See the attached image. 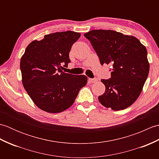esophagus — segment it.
Returning a JSON list of instances; mask_svg holds the SVG:
<instances>
[{"label": "esophagus", "mask_w": 159, "mask_h": 159, "mask_svg": "<svg viewBox=\"0 0 159 159\" xmlns=\"http://www.w3.org/2000/svg\"><path fill=\"white\" fill-rule=\"evenodd\" d=\"M89 81L90 83H96V82L98 81V79H97V78H94V79H89Z\"/></svg>", "instance_id": "obj_1"}]
</instances>
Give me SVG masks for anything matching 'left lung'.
Returning a JSON list of instances; mask_svg holds the SVG:
<instances>
[{"label": "left lung", "instance_id": "obj_1", "mask_svg": "<svg viewBox=\"0 0 159 159\" xmlns=\"http://www.w3.org/2000/svg\"><path fill=\"white\" fill-rule=\"evenodd\" d=\"M98 56L100 64H111V79H102L106 89L98 97L107 108L120 111L139 96L149 73L147 50L133 36L112 30H92L84 34Z\"/></svg>", "mask_w": 159, "mask_h": 159}]
</instances>
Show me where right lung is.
Segmentation results:
<instances>
[{"instance_id":"right-lung-1","label":"right lung","mask_w":159,"mask_h":159,"mask_svg":"<svg viewBox=\"0 0 159 159\" xmlns=\"http://www.w3.org/2000/svg\"><path fill=\"white\" fill-rule=\"evenodd\" d=\"M79 33L67 31L44 35L26 47L20 61L22 83L37 106L46 112L60 113L72 105L87 77L64 73L69 53Z\"/></svg>"}]
</instances>
